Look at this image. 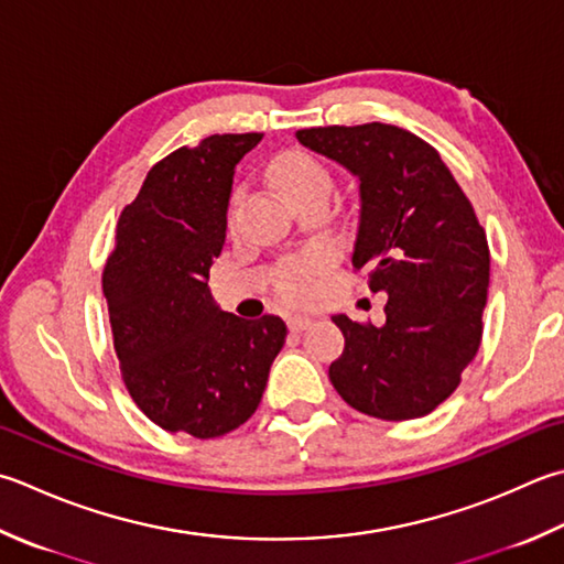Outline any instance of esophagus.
Returning a JSON list of instances; mask_svg holds the SVG:
<instances>
[{
    "instance_id": "1",
    "label": "esophagus",
    "mask_w": 564,
    "mask_h": 564,
    "mask_svg": "<svg viewBox=\"0 0 564 564\" xmlns=\"http://www.w3.org/2000/svg\"><path fill=\"white\" fill-rule=\"evenodd\" d=\"M313 325V317L307 315H291L289 317V327L293 329V333H301V329H307Z\"/></svg>"
}]
</instances>
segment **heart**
<instances>
[{
  "mask_svg": "<svg viewBox=\"0 0 564 564\" xmlns=\"http://www.w3.org/2000/svg\"><path fill=\"white\" fill-rule=\"evenodd\" d=\"M271 178L279 185V191L289 197L295 205L297 200L311 195H329L333 191V175L319 163L315 156L305 151H283L271 163ZM239 200V193L231 195L229 205V225L235 219V205ZM335 261L333 247L317 245L305 249L295 257L285 259L279 269V279H275V289L285 297V301H303L311 293L313 281L319 273H325Z\"/></svg>",
  "mask_w": 564,
  "mask_h": 564,
  "instance_id": "b5f03b06",
  "label": "heart"
}]
</instances>
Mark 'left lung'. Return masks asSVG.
Returning a JSON list of instances; mask_svg holds the SVG:
<instances>
[{
  "instance_id": "8db88e82",
  "label": "left lung",
  "mask_w": 564,
  "mask_h": 564,
  "mask_svg": "<svg viewBox=\"0 0 564 564\" xmlns=\"http://www.w3.org/2000/svg\"><path fill=\"white\" fill-rule=\"evenodd\" d=\"M315 153L359 181V231L351 263L386 291V323L335 315L345 351L329 381L359 413L413 421L459 386L481 345L489 245L474 207L440 153L401 127H315L295 131Z\"/></svg>"
}]
</instances>
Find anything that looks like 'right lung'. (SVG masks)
I'll return each instance as SVG.
<instances>
[{"mask_svg":"<svg viewBox=\"0 0 564 564\" xmlns=\"http://www.w3.org/2000/svg\"><path fill=\"white\" fill-rule=\"evenodd\" d=\"M263 134H213L159 161L117 225L102 273L121 379L169 433L227 435L261 403L285 323L219 311L207 289L237 163Z\"/></svg>","mask_w":564,"mask_h":564,"instance_id":"obj_1","label":"right lung"}]
</instances>
